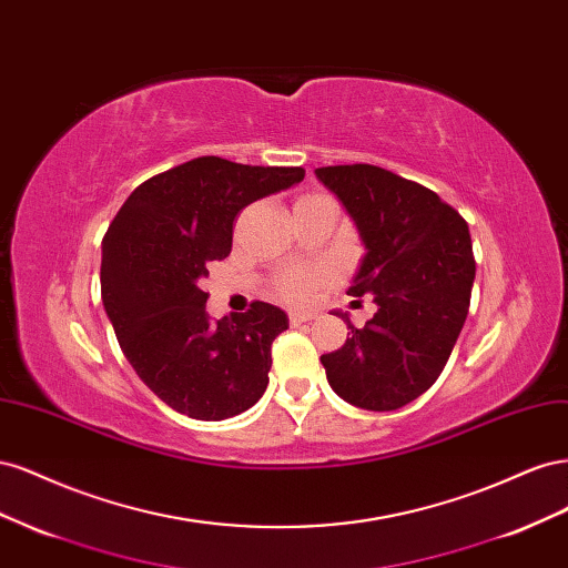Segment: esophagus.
<instances>
[{"instance_id": "obj_1", "label": "esophagus", "mask_w": 568, "mask_h": 568, "mask_svg": "<svg viewBox=\"0 0 568 568\" xmlns=\"http://www.w3.org/2000/svg\"><path fill=\"white\" fill-rule=\"evenodd\" d=\"M313 320H315L313 313H298V311L288 313V324H291V326H298V324H303V322H313Z\"/></svg>"}]
</instances>
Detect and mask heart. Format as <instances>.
I'll return each mask as SVG.
<instances>
[{"instance_id": "obj_1", "label": "heart", "mask_w": 568, "mask_h": 568, "mask_svg": "<svg viewBox=\"0 0 568 568\" xmlns=\"http://www.w3.org/2000/svg\"><path fill=\"white\" fill-rule=\"evenodd\" d=\"M326 199L322 194H301L296 199V209L305 203ZM332 277L329 267L324 265H303V267H286L274 277V294L288 303H305L315 291Z\"/></svg>"}]
</instances>
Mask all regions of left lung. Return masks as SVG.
<instances>
[{
  "label": "left lung",
  "mask_w": 568,
  "mask_h": 568,
  "mask_svg": "<svg viewBox=\"0 0 568 568\" xmlns=\"http://www.w3.org/2000/svg\"><path fill=\"white\" fill-rule=\"evenodd\" d=\"M317 178L343 201L365 242L351 296L374 317L322 355L329 386L363 409L388 412L434 386L469 313L476 261L469 225L419 182L369 163L326 165Z\"/></svg>",
  "instance_id": "left-lung-1"
}]
</instances>
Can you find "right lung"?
I'll list each match as a JSON object with an SVG mask.
<instances>
[{"label": "right lung", "mask_w": 568, "mask_h": 568, "mask_svg": "<svg viewBox=\"0 0 568 568\" xmlns=\"http://www.w3.org/2000/svg\"><path fill=\"white\" fill-rule=\"evenodd\" d=\"M303 178V168L201 156L142 182L109 225L101 301L134 372L180 415L220 422L265 393L286 315L255 301L211 320L201 280L230 255L239 211Z\"/></svg>", "instance_id": "obj_1"}]
</instances>
